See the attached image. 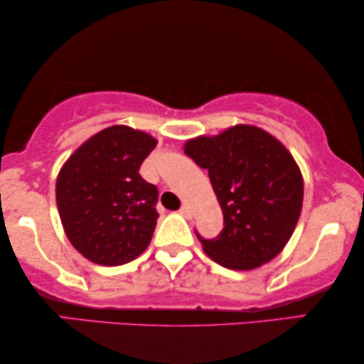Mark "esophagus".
<instances>
[{
  "mask_svg": "<svg viewBox=\"0 0 364 364\" xmlns=\"http://www.w3.org/2000/svg\"><path fill=\"white\" fill-rule=\"evenodd\" d=\"M178 212H181V215H183L186 218H192V210H191V207H188V205H182L181 210H178Z\"/></svg>",
  "mask_w": 364,
  "mask_h": 364,
  "instance_id": "esophagus-1",
  "label": "esophagus"
}]
</instances>
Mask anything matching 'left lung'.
I'll use <instances>...</instances> for the list:
<instances>
[{"mask_svg": "<svg viewBox=\"0 0 364 364\" xmlns=\"http://www.w3.org/2000/svg\"><path fill=\"white\" fill-rule=\"evenodd\" d=\"M207 168L223 213L217 238L200 235L203 252L230 270H253L280 253L293 235L303 205V176L290 151L270 132L237 124L183 144Z\"/></svg>", "mask_w": 364, "mask_h": 364, "instance_id": "left-lung-1", "label": "left lung"}]
</instances>
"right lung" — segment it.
<instances>
[{
    "mask_svg": "<svg viewBox=\"0 0 364 364\" xmlns=\"http://www.w3.org/2000/svg\"><path fill=\"white\" fill-rule=\"evenodd\" d=\"M157 139L129 126L102 129L74 151L56 178V202L73 247L97 265L132 262L157 225V187L139 167Z\"/></svg>",
    "mask_w": 364,
    "mask_h": 364,
    "instance_id": "right-lung-1",
    "label": "right lung"
}]
</instances>
